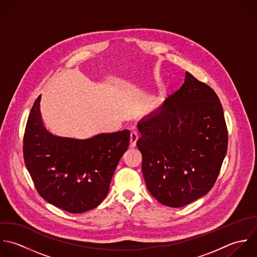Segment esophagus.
Masks as SVG:
<instances>
[{
  "label": "esophagus",
  "mask_w": 257,
  "mask_h": 257,
  "mask_svg": "<svg viewBox=\"0 0 257 257\" xmlns=\"http://www.w3.org/2000/svg\"><path fill=\"white\" fill-rule=\"evenodd\" d=\"M139 139V135L137 132H131L130 134V147L134 148L137 144V141Z\"/></svg>",
  "instance_id": "obj_1"
}]
</instances>
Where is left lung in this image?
<instances>
[{
	"label": "left lung",
	"instance_id": "obj_1",
	"mask_svg": "<svg viewBox=\"0 0 257 257\" xmlns=\"http://www.w3.org/2000/svg\"><path fill=\"white\" fill-rule=\"evenodd\" d=\"M142 171L162 205L182 207L212 188L227 150V129L216 93L186 71L179 90L137 124Z\"/></svg>",
	"mask_w": 257,
	"mask_h": 257
}]
</instances>
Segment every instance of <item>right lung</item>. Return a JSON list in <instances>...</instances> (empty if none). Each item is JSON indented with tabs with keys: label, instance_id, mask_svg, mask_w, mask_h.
Segmentation results:
<instances>
[{
	"label": "right lung",
	"instance_id": "1",
	"mask_svg": "<svg viewBox=\"0 0 257 257\" xmlns=\"http://www.w3.org/2000/svg\"><path fill=\"white\" fill-rule=\"evenodd\" d=\"M35 101L24 135V159L41 197L71 213L99 205L109 192L115 169L129 146L130 132L101 133L88 139L59 137L43 122Z\"/></svg>",
	"mask_w": 257,
	"mask_h": 257
}]
</instances>
